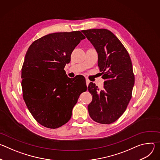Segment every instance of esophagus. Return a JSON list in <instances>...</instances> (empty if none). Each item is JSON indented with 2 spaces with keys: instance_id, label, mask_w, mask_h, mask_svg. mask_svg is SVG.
Returning <instances> with one entry per match:
<instances>
[{
  "instance_id": "34e87169",
  "label": "esophagus",
  "mask_w": 160,
  "mask_h": 160,
  "mask_svg": "<svg viewBox=\"0 0 160 160\" xmlns=\"http://www.w3.org/2000/svg\"><path fill=\"white\" fill-rule=\"evenodd\" d=\"M90 80H88V79H87V78H86V85H87V86L88 87V84H89V83H90Z\"/></svg>"
}]
</instances>
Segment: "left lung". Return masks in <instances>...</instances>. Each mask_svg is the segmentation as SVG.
<instances>
[{
  "instance_id": "obj_1",
  "label": "left lung",
  "mask_w": 160,
  "mask_h": 160,
  "mask_svg": "<svg viewBox=\"0 0 160 160\" xmlns=\"http://www.w3.org/2000/svg\"><path fill=\"white\" fill-rule=\"evenodd\" d=\"M98 54V66L104 88H98L90 82L88 90L92 101L88 106L90 118L101 124L117 120L126 110L132 98L135 82L129 54L119 39L106 29L82 31Z\"/></svg>"
}]
</instances>
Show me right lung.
Instances as JSON below:
<instances>
[{"label":"right lung","instance_id":"right-lung-1","mask_svg":"<svg viewBox=\"0 0 160 160\" xmlns=\"http://www.w3.org/2000/svg\"><path fill=\"white\" fill-rule=\"evenodd\" d=\"M84 38L80 31L50 33L35 40L26 53L22 97L33 117L45 127L57 128L69 121L80 94L87 89L84 80L68 78L64 70Z\"/></svg>","mask_w":160,"mask_h":160}]
</instances>
